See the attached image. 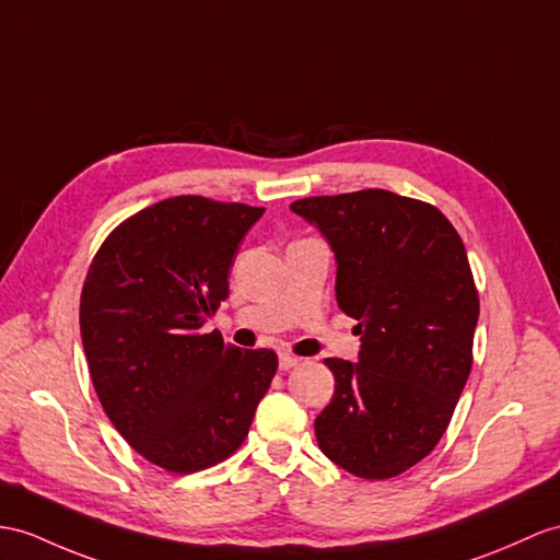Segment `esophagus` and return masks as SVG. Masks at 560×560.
<instances>
[{
    "label": "esophagus",
    "mask_w": 560,
    "mask_h": 560,
    "mask_svg": "<svg viewBox=\"0 0 560 560\" xmlns=\"http://www.w3.org/2000/svg\"><path fill=\"white\" fill-rule=\"evenodd\" d=\"M296 363H299V359L292 357V353H280V359H278L280 371H290V368H294Z\"/></svg>",
    "instance_id": "esophagus-1"
}]
</instances>
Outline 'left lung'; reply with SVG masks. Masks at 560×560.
Instances as JSON below:
<instances>
[{"instance_id":"1","label":"left lung","mask_w":560,"mask_h":560,"mask_svg":"<svg viewBox=\"0 0 560 560\" xmlns=\"http://www.w3.org/2000/svg\"><path fill=\"white\" fill-rule=\"evenodd\" d=\"M290 209L330 244L337 306L361 335L357 363L325 359L335 394L318 446L351 475L387 480L438 446L470 375L480 302L466 247L442 211L387 189Z\"/></svg>"}]
</instances>
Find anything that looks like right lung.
<instances>
[{"instance_id": "right-lung-1", "label": "right lung", "mask_w": 560, "mask_h": 560, "mask_svg": "<svg viewBox=\"0 0 560 560\" xmlns=\"http://www.w3.org/2000/svg\"><path fill=\"white\" fill-rule=\"evenodd\" d=\"M264 211L163 199L118 225L88 270L80 335L92 385L122 440L159 468L195 472L233 454L278 371L270 349L203 332Z\"/></svg>"}]
</instances>
